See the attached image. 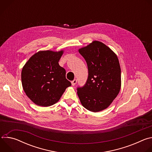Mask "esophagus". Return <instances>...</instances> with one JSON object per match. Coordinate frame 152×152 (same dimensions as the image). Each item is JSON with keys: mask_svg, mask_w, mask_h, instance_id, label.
Returning a JSON list of instances; mask_svg holds the SVG:
<instances>
[{"mask_svg": "<svg viewBox=\"0 0 152 152\" xmlns=\"http://www.w3.org/2000/svg\"><path fill=\"white\" fill-rule=\"evenodd\" d=\"M76 83H77V80H76V79H74V80L72 82V85L73 86H75Z\"/></svg>", "mask_w": 152, "mask_h": 152, "instance_id": "esophagus-1", "label": "esophagus"}]
</instances>
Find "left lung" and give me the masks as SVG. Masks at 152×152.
Instances as JSON below:
<instances>
[{
    "label": "left lung",
    "mask_w": 152,
    "mask_h": 152,
    "mask_svg": "<svg viewBox=\"0 0 152 152\" xmlns=\"http://www.w3.org/2000/svg\"><path fill=\"white\" fill-rule=\"evenodd\" d=\"M87 64L88 77L83 87L77 88L82 106L97 113L109 106L121 88V69L117 55L106 45L94 41L79 49Z\"/></svg>",
    "instance_id": "left-lung-1"
}]
</instances>
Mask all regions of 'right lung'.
I'll return each mask as SVG.
<instances>
[{"instance_id":"right-lung-1","label":"right lung","mask_w":152,"mask_h":152,"mask_svg":"<svg viewBox=\"0 0 152 152\" xmlns=\"http://www.w3.org/2000/svg\"><path fill=\"white\" fill-rule=\"evenodd\" d=\"M64 50L39 51L33 55L21 71V83L26 96L37 105L46 107L59 101L71 86L66 72L59 65Z\"/></svg>"}]
</instances>
